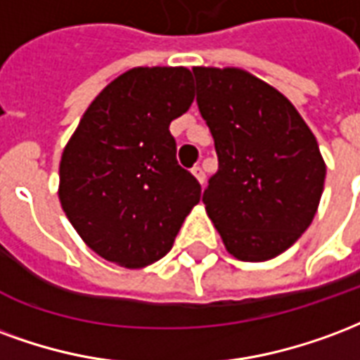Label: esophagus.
<instances>
[{
	"label": "esophagus",
	"mask_w": 360,
	"mask_h": 360,
	"mask_svg": "<svg viewBox=\"0 0 360 360\" xmlns=\"http://www.w3.org/2000/svg\"><path fill=\"white\" fill-rule=\"evenodd\" d=\"M191 174L198 178L199 184H205V172H203V169H201L199 165H198V167H193V169H191Z\"/></svg>",
	"instance_id": "1"
}]
</instances>
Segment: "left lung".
<instances>
[{"label":"left lung","instance_id":"obj_1","mask_svg":"<svg viewBox=\"0 0 360 360\" xmlns=\"http://www.w3.org/2000/svg\"><path fill=\"white\" fill-rule=\"evenodd\" d=\"M198 107L219 170L203 191L228 253L259 263L291 248L313 222L326 165L290 99L241 69L195 67Z\"/></svg>","mask_w":360,"mask_h":360}]
</instances>
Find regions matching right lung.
<instances>
[{
	"mask_svg": "<svg viewBox=\"0 0 360 360\" xmlns=\"http://www.w3.org/2000/svg\"><path fill=\"white\" fill-rule=\"evenodd\" d=\"M193 101L184 67H138L91 101L63 151L59 199L86 245L140 269L172 248L201 186L176 161L170 122Z\"/></svg>",
	"mask_w": 360,
	"mask_h": 360,
	"instance_id": "obj_1",
	"label": "right lung"
}]
</instances>
